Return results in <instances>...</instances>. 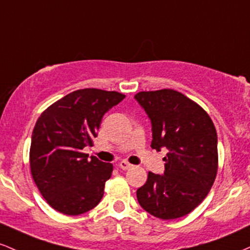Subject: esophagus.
<instances>
[{
	"mask_svg": "<svg viewBox=\"0 0 250 250\" xmlns=\"http://www.w3.org/2000/svg\"><path fill=\"white\" fill-rule=\"evenodd\" d=\"M118 167H119L122 170H128V169H131V167H132V165H131L130 163H127L126 161H122L119 163V164H118Z\"/></svg>",
	"mask_w": 250,
	"mask_h": 250,
	"instance_id": "34e87169",
	"label": "esophagus"
}]
</instances>
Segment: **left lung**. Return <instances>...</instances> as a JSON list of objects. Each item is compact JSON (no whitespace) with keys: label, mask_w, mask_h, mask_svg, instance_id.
<instances>
[{"label":"left lung","mask_w":250,"mask_h":250,"mask_svg":"<svg viewBox=\"0 0 250 250\" xmlns=\"http://www.w3.org/2000/svg\"><path fill=\"white\" fill-rule=\"evenodd\" d=\"M134 99L152 126L151 147L167 148L163 175L148 172L137 190L143 209L162 220L191 212L206 198L217 173V133L206 111L173 89L139 92Z\"/></svg>","instance_id":"1"}]
</instances>
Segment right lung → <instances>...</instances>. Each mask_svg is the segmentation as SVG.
I'll list each match as a JSON object with an SVG mask.
<instances>
[{
    "mask_svg": "<svg viewBox=\"0 0 250 250\" xmlns=\"http://www.w3.org/2000/svg\"><path fill=\"white\" fill-rule=\"evenodd\" d=\"M125 98L118 92L78 89L50 105L36 122L29 161L36 187L53 209L80 215L102 201L113 167L83 152L93 145L104 114Z\"/></svg>",
    "mask_w": 250,
    "mask_h": 250,
    "instance_id": "add662e5",
    "label": "right lung"
}]
</instances>
